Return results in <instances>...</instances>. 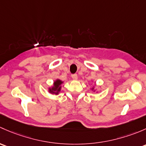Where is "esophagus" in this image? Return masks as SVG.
<instances>
[{"instance_id":"esophagus-1","label":"esophagus","mask_w":146,"mask_h":146,"mask_svg":"<svg viewBox=\"0 0 146 146\" xmlns=\"http://www.w3.org/2000/svg\"><path fill=\"white\" fill-rule=\"evenodd\" d=\"M72 78L74 80H76V79H77V78H78L77 74H72Z\"/></svg>"}]
</instances>
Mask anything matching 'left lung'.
<instances>
[{"instance_id": "8db88e82", "label": "left lung", "mask_w": 146, "mask_h": 146, "mask_svg": "<svg viewBox=\"0 0 146 146\" xmlns=\"http://www.w3.org/2000/svg\"><path fill=\"white\" fill-rule=\"evenodd\" d=\"M96 84H94V86H91V91H94V92L98 93L97 90H96Z\"/></svg>"}]
</instances>
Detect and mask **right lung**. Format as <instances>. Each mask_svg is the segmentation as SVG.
<instances>
[{"mask_svg":"<svg viewBox=\"0 0 146 146\" xmlns=\"http://www.w3.org/2000/svg\"><path fill=\"white\" fill-rule=\"evenodd\" d=\"M64 82L60 80V79H56L53 82V84L51 86L48 87V93L49 94H52V95L58 96L60 94L61 90H62V84Z\"/></svg>","mask_w":146,"mask_h":146,"instance_id":"1","label":"right lung"}]
</instances>
